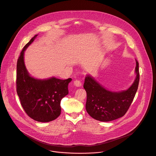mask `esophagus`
Returning a JSON list of instances; mask_svg holds the SVG:
<instances>
[{
	"mask_svg": "<svg viewBox=\"0 0 156 156\" xmlns=\"http://www.w3.org/2000/svg\"><path fill=\"white\" fill-rule=\"evenodd\" d=\"M74 84L77 86V87H80V86H81L82 85V83L80 81V80H76L74 81Z\"/></svg>",
	"mask_w": 156,
	"mask_h": 156,
	"instance_id": "1",
	"label": "esophagus"
}]
</instances>
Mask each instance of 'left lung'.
I'll return each instance as SVG.
<instances>
[{
	"instance_id": "8db88e82",
	"label": "left lung",
	"mask_w": 156,
	"mask_h": 156,
	"mask_svg": "<svg viewBox=\"0 0 156 156\" xmlns=\"http://www.w3.org/2000/svg\"><path fill=\"white\" fill-rule=\"evenodd\" d=\"M136 63V79L126 91H108L93 77L87 75L83 87L87 93L86 109L91 117L101 122H109L120 118L126 113L135 96L140 81L137 60Z\"/></svg>"
}]
</instances>
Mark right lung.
<instances>
[{"label": "right lung", "instance_id": "right-lung-1", "mask_svg": "<svg viewBox=\"0 0 156 156\" xmlns=\"http://www.w3.org/2000/svg\"><path fill=\"white\" fill-rule=\"evenodd\" d=\"M37 36L26 44L18 58L16 92L21 106L30 117L37 122H49L60 115V101L69 94L68 85L72 78L38 80L30 76L24 63V52Z\"/></svg>", "mask_w": 156, "mask_h": 156}]
</instances>
